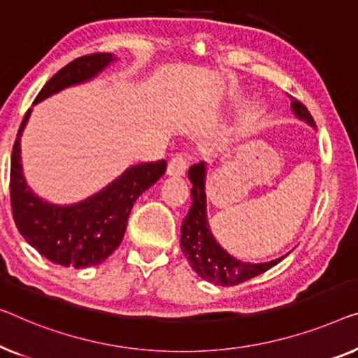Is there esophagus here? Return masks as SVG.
Here are the masks:
<instances>
[{
  "label": "esophagus",
  "mask_w": 358,
  "mask_h": 358,
  "mask_svg": "<svg viewBox=\"0 0 358 358\" xmlns=\"http://www.w3.org/2000/svg\"><path fill=\"white\" fill-rule=\"evenodd\" d=\"M186 167H188V159H186L185 154H177V156L169 162L167 173L173 175V177H181V175H185Z\"/></svg>",
  "instance_id": "esophagus-1"
}]
</instances>
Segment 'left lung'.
Returning <instances> with one entry per match:
<instances>
[{"label":"left lung","instance_id":"left-lung-1","mask_svg":"<svg viewBox=\"0 0 358 358\" xmlns=\"http://www.w3.org/2000/svg\"><path fill=\"white\" fill-rule=\"evenodd\" d=\"M292 112L299 119L307 122L308 125L315 127L310 112L307 110L301 101L291 96ZM188 177L193 183L191 188V199L193 206L188 210V215L181 222V249H183L185 257L188 259L197 275L202 280L212 282L217 286H234L244 282L260 273H265L271 266L280 264L286 255L280 259L271 260L265 264H250L243 260L234 259L215 241L210 231L209 222H207L206 210V164H194L189 169Z\"/></svg>","mask_w":358,"mask_h":358}]
</instances>
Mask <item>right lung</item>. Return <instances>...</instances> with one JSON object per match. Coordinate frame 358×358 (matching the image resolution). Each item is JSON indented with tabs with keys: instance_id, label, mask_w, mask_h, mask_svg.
Returning <instances> with one entry per match:
<instances>
[{
	"instance_id": "right-lung-1",
	"label": "right lung",
	"mask_w": 358,
	"mask_h": 358,
	"mask_svg": "<svg viewBox=\"0 0 358 358\" xmlns=\"http://www.w3.org/2000/svg\"><path fill=\"white\" fill-rule=\"evenodd\" d=\"M109 52H94L69 62L50 78L34 104L72 85L83 83L114 62ZM31 109L27 110L10 157V207L19 233L46 257L61 266H85L104 262L120 246L133 204L162 177L167 162H143L128 167L119 178L72 206H55L36 196L25 183L20 164V136Z\"/></svg>"
}]
</instances>
